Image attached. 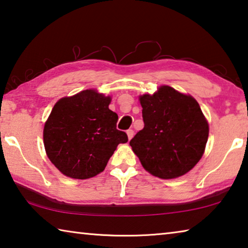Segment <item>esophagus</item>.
<instances>
[{
	"label": "esophagus",
	"instance_id": "esophagus-1",
	"mask_svg": "<svg viewBox=\"0 0 248 248\" xmlns=\"http://www.w3.org/2000/svg\"><path fill=\"white\" fill-rule=\"evenodd\" d=\"M127 134H128V139L131 140L134 136V131L132 129H129V130H127Z\"/></svg>",
	"mask_w": 248,
	"mask_h": 248
}]
</instances>
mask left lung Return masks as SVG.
I'll return each instance as SVG.
<instances>
[{
    "instance_id": "obj_1",
    "label": "left lung",
    "mask_w": 248,
    "mask_h": 248,
    "mask_svg": "<svg viewBox=\"0 0 248 248\" xmlns=\"http://www.w3.org/2000/svg\"><path fill=\"white\" fill-rule=\"evenodd\" d=\"M139 99L144 128L130 145L142 166L163 179L188 173L202 157L209 136L199 104L192 96L166 85Z\"/></svg>"
}]
</instances>
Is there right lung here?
<instances>
[{
    "label": "right lung",
    "instance_id": "1",
    "mask_svg": "<svg viewBox=\"0 0 248 248\" xmlns=\"http://www.w3.org/2000/svg\"><path fill=\"white\" fill-rule=\"evenodd\" d=\"M111 98L95 90L63 97L54 105L44 128L47 156L62 174L75 179L94 177L106 167L127 133L117 129Z\"/></svg>",
    "mask_w": 248,
    "mask_h": 248
}]
</instances>
